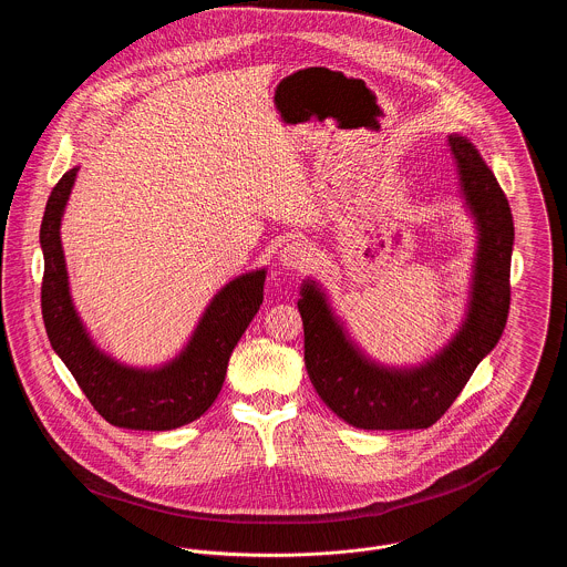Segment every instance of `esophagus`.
Wrapping results in <instances>:
<instances>
[{
    "instance_id": "obj_1",
    "label": "esophagus",
    "mask_w": 567,
    "mask_h": 567,
    "mask_svg": "<svg viewBox=\"0 0 567 567\" xmlns=\"http://www.w3.org/2000/svg\"><path fill=\"white\" fill-rule=\"evenodd\" d=\"M312 261L310 246L303 240H290L279 250V264L288 270H303Z\"/></svg>"
}]
</instances>
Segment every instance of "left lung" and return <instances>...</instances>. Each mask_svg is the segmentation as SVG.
Wrapping results in <instances>:
<instances>
[{"label": "left lung", "instance_id": "8db88e82", "mask_svg": "<svg viewBox=\"0 0 567 567\" xmlns=\"http://www.w3.org/2000/svg\"><path fill=\"white\" fill-rule=\"evenodd\" d=\"M447 146L456 163L463 207L474 220L476 252L465 319L434 355L408 367L373 360L336 315L323 286L315 279L301 284L297 306L303 319L308 375L324 405L360 430H421L436 423L506 324L515 240L511 207L467 137L452 133Z\"/></svg>", "mask_w": 567, "mask_h": 567}]
</instances>
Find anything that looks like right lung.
Masks as SVG:
<instances>
[{
    "instance_id": "right-lung-1",
    "label": "right lung",
    "mask_w": 567,
    "mask_h": 567,
    "mask_svg": "<svg viewBox=\"0 0 567 567\" xmlns=\"http://www.w3.org/2000/svg\"><path fill=\"white\" fill-rule=\"evenodd\" d=\"M79 169H68L52 189L39 236L45 261L41 310L50 344L111 425L162 432L192 423L223 389L229 358L264 301L266 268L243 272L223 286L174 358L157 367L115 360L95 344L70 290L61 223Z\"/></svg>"
}]
</instances>
